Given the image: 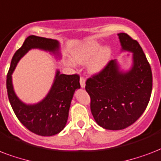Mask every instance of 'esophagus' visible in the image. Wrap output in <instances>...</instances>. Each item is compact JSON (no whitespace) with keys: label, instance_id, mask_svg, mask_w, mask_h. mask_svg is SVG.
Listing matches in <instances>:
<instances>
[{"label":"esophagus","instance_id":"1","mask_svg":"<svg viewBox=\"0 0 161 161\" xmlns=\"http://www.w3.org/2000/svg\"><path fill=\"white\" fill-rule=\"evenodd\" d=\"M80 86L82 88H84L86 86V80H85L84 77L80 76Z\"/></svg>","mask_w":161,"mask_h":161}]
</instances>
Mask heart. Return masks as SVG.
Instances as JSON below:
<instances>
[{
    "mask_svg": "<svg viewBox=\"0 0 161 161\" xmlns=\"http://www.w3.org/2000/svg\"><path fill=\"white\" fill-rule=\"evenodd\" d=\"M111 57V49L108 47L101 48L97 41L90 40L71 52L72 60L84 64L92 59L88 65L91 73H97L107 65ZM69 63H72L71 61Z\"/></svg>",
    "mask_w": 161,
    "mask_h": 161,
    "instance_id": "heart-1",
    "label": "heart"
}]
</instances>
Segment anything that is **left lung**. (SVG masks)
<instances>
[{"label":"left lung","instance_id":"obj_1","mask_svg":"<svg viewBox=\"0 0 161 161\" xmlns=\"http://www.w3.org/2000/svg\"><path fill=\"white\" fill-rule=\"evenodd\" d=\"M122 50L133 53L129 70H120L118 61L86 80V91L91 97V111L98 125L121 130L136 122L146 109L152 92V71L144 51L127 33L118 34Z\"/></svg>","mask_w":161,"mask_h":161}]
</instances>
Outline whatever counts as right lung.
<instances>
[{"label": "right lung", "mask_w": 161, "mask_h": 161, "mask_svg": "<svg viewBox=\"0 0 161 161\" xmlns=\"http://www.w3.org/2000/svg\"><path fill=\"white\" fill-rule=\"evenodd\" d=\"M32 48L48 51L58 56L59 43L51 38L28 36L12 57L7 75V95L12 109L22 125L40 136H53L66 125L75 91L80 87V76L76 74H60L57 70L50 91L43 100L36 104L22 103L14 92L12 75L18 61Z\"/></svg>", "instance_id": "add662e5"}]
</instances>
